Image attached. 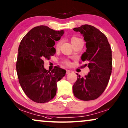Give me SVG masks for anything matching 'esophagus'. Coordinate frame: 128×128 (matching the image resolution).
Wrapping results in <instances>:
<instances>
[{"mask_svg":"<svg viewBox=\"0 0 128 128\" xmlns=\"http://www.w3.org/2000/svg\"><path fill=\"white\" fill-rule=\"evenodd\" d=\"M70 70H66V74H69L70 72Z\"/></svg>","mask_w":128,"mask_h":128,"instance_id":"1","label":"esophagus"}]
</instances>
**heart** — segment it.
Masks as SVG:
<instances>
[{
	"label": "heart",
	"mask_w": 128,
	"mask_h": 128,
	"mask_svg": "<svg viewBox=\"0 0 128 128\" xmlns=\"http://www.w3.org/2000/svg\"><path fill=\"white\" fill-rule=\"evenodd\" d=\"M81 40V39L78 38V37H72L71 38V43H73V42H76V41L77 40ZM61 44V41H59V42H57V44H56V48L58 49L60 47V46ZM63 63H64V64L66 66H70V62L68 60H64V61H63Z\"/></svg>",
	"instance_id": "b5f03b06"
}]
</instances>
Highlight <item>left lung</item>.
I'll return each instance as SVG.
<instances>
[{
  "instance_id": "obj_1",
  "label": "left lung",
  "mask_w": 128,
  "mask_h": 128,
  "mask_svg": "<svg viewBox=\"0 0 128 128\" xmlns=\"http://www.w3.org/2000/svg\"><path fill=\"white\" fill-rule=\"evenodd\" d=\"M86 42V52L81 60L86 62L90 72L85 77H78L72 87L74 96L82 101L98 98L105 91L112 72V50L104 34L92 26L84 24L74 28Z\"/></svg>"
}]
</instances>
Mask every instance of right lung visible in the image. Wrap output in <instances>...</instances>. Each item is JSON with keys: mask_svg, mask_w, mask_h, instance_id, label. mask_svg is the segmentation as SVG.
Returning <instances> with one entry per match:
<instances>
[{"mask_svg": "<svg viewBox=\"0 0 128 128\" xmlns=\"http://www.w3.org/2000/svg\"><path fill=\"white\" fill-rule=\"evenodd\" d=\"M63 34L62 30L56 31L39 26L30 30L20 42L16 62L18 82L26 95L35 102L52 100L57 93V82L65 76L66 71L59 66L47 70L43 61L54 55L55 41Z\"/></svg>", "mask_w": 128, "mask_h": 128, "instance_id": "obj_1", "label": "right lung"}]
</instances>
